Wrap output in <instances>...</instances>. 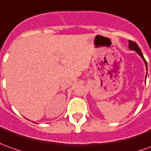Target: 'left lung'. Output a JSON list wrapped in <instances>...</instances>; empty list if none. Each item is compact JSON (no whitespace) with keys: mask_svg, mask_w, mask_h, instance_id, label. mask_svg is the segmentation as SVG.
I'll return each mask as SVG.
<instances>
[{"mask_svg":"<svg viewBox=\"0 0 151 151\" xmlns=\"http://www.w3.org/2000/svg\"><path fill=\"white\" fill-rule=\"evenodd\" d=\"M129 42V45H128V47H129V49L132 50H135L137 53L142 57V59L144 60V62H145V66H146V68H147V64H146V61H145V58H144V56H143V55H142V50H141V49L139 48V46H137V44L136 42H132V41H129L128 42ZM146 76H147V73H146ZM146 78V77H145Z\"/></svg>","mask_w":151,"mask_h":151,"instance_id":"obj_1","label":"left lung"}]
</instances>
